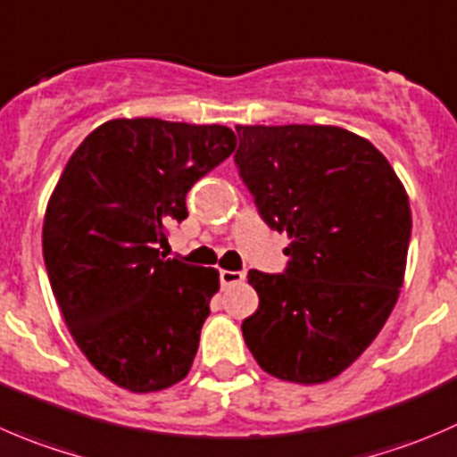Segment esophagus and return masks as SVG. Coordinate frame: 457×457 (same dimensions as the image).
<instances>
[{"instance_id":"obj_1","label":"esophagus","mask_w":457,"mask_h":457,"mask_svg":"<svg viewBox=\"0 0 457 457\" xmlns=\"http://www.w3.org/2000/svg\"><path fill=\"white\" fill-rule=\"evenodd\" d=\"M244 279L242 270H220V284L230 287V284H239Z\"/></svg>"}]
</instances>
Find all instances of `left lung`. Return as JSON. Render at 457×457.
<instances>
[{"instance_id": "obj_1", "label": "left lung", "mask_w": 457, "mask_h": 457, "mask_svg": "<svg viewBox=\"0 0 457 457\" xmlns=\"http://www.w3.org/2000/svg\"><path fill=\"white\" fill-rule=\"evenodd\" d=\"M235 166L257 213L291 244L282 273L248 270L260 306L248 351L279 380L340 376L376 340L404 279L411 209L369 139L337 126H235Z\"/></svg>"}]
</instances>
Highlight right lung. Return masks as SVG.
I'll return each mask as SVG.
<instances>
[{
  "instance_id": "obj_1",
  "label": "right lung",
  "mask_w": 457,
  "mask_h": 457,
  "mask_svg": "<svg viewBox=\"0 0 457 457\" xmlns=\"http://www.w3.org/2000/svg\"><path fill=\"white\" fill-rule=\"evenodd\" d=\"M227 126L111 120L66 164L44 220V262L64 322L102 376L133 393L191 371L215 269L166 260V224L233 153Z\"/></svg>"
}]
</instances>
